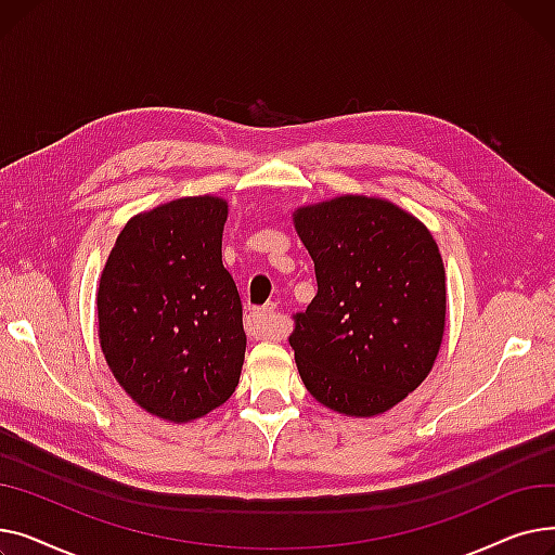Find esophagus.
<instances>
[{"label": "esophagus", "instance_id": "obj_1", "mask_svg": "<svg viewBox=\"0 0 555 555\" xmlns=\"http://www.w3.org/2000/svg\"><path fill=\"white\" fill-rule=\"evenodd\" d=\"M245 324H247V333L254 337H262V339L281 337V324H279L274 306L249 310V314L245 317Z\"/></svg>", "mask_w": 555, "mask_h": 555}]
</instances>
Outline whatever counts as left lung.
<instances>
[{"label": "left lung", "instance_id": "8db88e82", "mask_svg": "<svg viewBox=\"0 0 555 555\" xmlns=\"http://www.w3.org/2000/svg\"><path fill=\"white\" fill-rule=\"evenodd\" d=\"M295 229L317 295L289 346L306 389L328 410L371 418L429 375L446 333V268L429 229L375 195L304 204Z\"/></svg>", "mask_w": 555, "mask_h": 555}]
</instances>
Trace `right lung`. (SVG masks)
Segmentation results:
<instances>
[{"label": "right lung", "instance_id": "right-lung-1", "mask_svg": "<svg viewBox=\"0 0 555 555\" xmlns=\"http://www.w3.org/2000/svg\"><path fill=\"white\" fill-rule=\"evenodd\" d=\"M227 214V199L193 195L132 216L99 281L105 362L141 410L168 423L207 416L241 380L247 335L222 266Z\"/></svg>", "mask_w": 555, "mask_h": 555}]
</instances>
